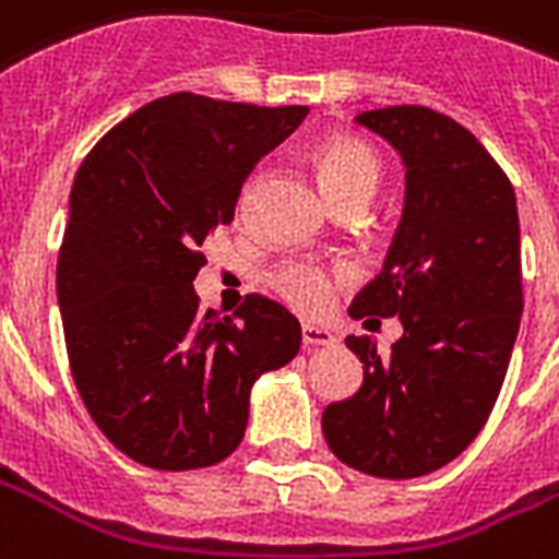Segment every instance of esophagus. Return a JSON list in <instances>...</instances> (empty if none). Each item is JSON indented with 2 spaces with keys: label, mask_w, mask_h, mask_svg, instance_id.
Instances as JSON below:
<instances>
[{
  "label": "esophagus",
  "mask_w": 559,
  "mask_h": 559,
  "mask_svg": "<svg viewBox=\"0 0 559 559\" xmlns=\"http://www.w3.org/2000/svg\"><path fill=\"white\" fill-rule=\"evenodd\" d=\"M301 343H305V348H331L336 346V336L328 328L301 325Z\"/></svg>",
  "instance_id": "obj_1"
}]
</instances>
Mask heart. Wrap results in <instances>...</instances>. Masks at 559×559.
I'll return each instance as SVG.
<instances>
[{"mask_svg":"<svg viewBox=\"0 0 559 559\" xmlns=\"http://www.w3.org/2000/svg\"><path fill=\"white\" fill-rule=\"evenodd\" d=\"M313 164H317L319 185L336 207L348 202H369L381 181V160L374 148L352 134H331L319 140L313 148ZM249 187L242 190L240 211ZM270 284L289 308L313 317L331 305L336 287L343 284V272L308 261H287L270 272Z\"/></svg>","mask_w":559,"mask_h":559,"instance_id":"b5f03b06","label":"heart"}]
</instances>
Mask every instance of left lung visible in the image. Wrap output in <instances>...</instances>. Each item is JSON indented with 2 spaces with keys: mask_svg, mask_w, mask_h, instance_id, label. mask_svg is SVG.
I'll return each instance as SVG.
<instances>
[{
  "mask_svg": "<svg viewBox=\"0 0 559 559\" xmlns=\"http://www.w3.org/2000/svg\"><path fill=\"white\" fill-rule=\"evenodd\" d=\"M357 122L399 148L407 199L381 275L348 313L399 317L404 334L386 357L369 336H346L364 383L328 404L322 433L357 472L419 478L478 437L501 393L525 305L516 193L480 140L440 110L393 105Z\"/></svg>",
  "mask_w": 559,
  "mask_h": 559,
  "instance_id": "8db88e82",
  "label": "left lung"
}]
</instances>
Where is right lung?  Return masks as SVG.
I'll use <instances>...</instances> for the list:
<instances>
[{"label":"right lung","mask_w":559,"mask_h":559,"mask_svg":"<svg viewBox=\"0 0 559 559\" xmlns=\"http://www.w3.org/2000/svg\"><path fill=\"white\" fill-rule=\"evenodd\" d=\"M308 117L173 93L134 110L75 173L58 254L72 381L99 431L148 468L187 472L240 445L251 383L301 346L266 296L234 317L199 308L204 240L237 211L242 181Z\"/></svg>","instance_id":"obj_1"}]
</instances>
